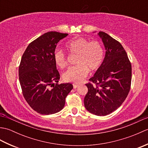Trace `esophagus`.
I'll use <instances>...</instances> for the list:
<instances>
[{
	"label": "esophagus",
	"instance_id": "1",
	"mask_svg": "<svg viewBox=\"0 0 148 148\" xmlns=\"http://www.w3.org/2000/svg\"><path fill=\"white\" fill-rule=\"evenodd\" d=\"M79 86V84H73V87H74V89H76V88H77Z\"/></svg>",
	"mask_w": 148,
	"mask_h": 148
}]
</instances>
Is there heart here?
Listing matches in <instances>:
<instances>
[{"mask_svg": "<svg viewBox=\"0 0 148 148\" xmlns=\"http://www.w3.org/2000/svg\"><path fill=\"white\" fill-rule=\"evenodd\" d=\"M65 48L72 55H77V65L69 68L63 74L66 82L79 83L86 77L90 71H95L101 65L103 58L102 46L97 40H91L84 37H75L65 44ZM53 59L56 66L64 69L67 65L65 53L56 50Z\"/></svg>", "mask_w": 148, "mask_h": 148, "instance_id": "1", "label": "heart"}]
</instances>
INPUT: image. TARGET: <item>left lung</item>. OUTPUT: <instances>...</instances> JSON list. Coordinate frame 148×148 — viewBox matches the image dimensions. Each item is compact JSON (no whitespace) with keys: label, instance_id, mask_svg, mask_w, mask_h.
Segmentation results:
<instances>
[{"label":"left lung","instance_id":"left-lung-1","mask_svg":"<svg viewBox=\"0 0 148 148\" xmlns=\"http://www.w3.org/2000/svg\"><path fill=\"white\" fill-rule=\"evenodd\" d=\"M106 48L101 65L86 84L85 108L97 116H106L117 109L130 92L132 65L122 45L108 34L99 32Z\"/></svg>","mask_w":148,"mask_h":148}]
</instances>
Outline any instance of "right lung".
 <instances>
[{"instance_id":"obj_1","label":"right lung","mask_w":148,"mask_h":148,"mask_svg":"<svg viewBox=\"0 0 148 148\" xmlns=\"http://www.w3.org/2000/svg\"><path fill=\"white\" fill-rule=\"evenodd\" d=\"M68 34L49 32L29 44L19 66V80L25 99L34 111L52 114L64 108L73 88L71 83L58 84L60 74L53 59L57 43ZM53 86L50 88V86Z\"/></svg>"}]
</instances>
